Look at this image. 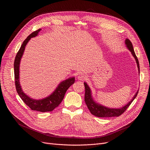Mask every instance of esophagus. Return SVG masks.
Returning a JSON list of instances; mask_svg holds the SVG:
<instances>
[{"label":"esophagus","instance_id":"obj_1","mask_svg":"<svg viewBox=\"0 0 150 150\" xmlns=\"http://www.w3.org/2000/svg\"><path fill=\"white\" fill-rule=\"evenodd\" d=\"M77 78H78V79L79 80V81H85V79H87V76L85 75H84V74H80V75L78 76Z\"/></svg>","mask_w":150,"mask_h":150}]
</instances>
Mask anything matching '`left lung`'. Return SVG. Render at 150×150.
Returning <instances> with one entry per match:
<instances>
[{"instance_id": "1", "label": "left lung", "mask_w": 150, "mask_h": 150, "mask_svg": "<svg viewBox=\"0 0 150 150\" xmlns=\"http://www.w3.org/2000/svg\"><path fill=\"white\" fill-rule=\"evenodd\" d=\"M126 46L127 49L129 50L133 57L135 58L137 67L138 69V72L139 73V62L138 59L135 53L134 47L132 46V44L131 41L129 40L126 38L125 41ZM84 85H85V102L86 103L87 108L90 111L91 113L97 117H118L120 115H121L127 109L128 107L129 106V105L131 104V103L134 101V100L135 98L137 97L138 91L135 94L134 96L132 98V100L128 102L125 105L121 107L120 108H108L105 105H103L97 102H96L93 96H92V93L91 90L90 88V87L87 85L86 82H84Z\"/></svg>"}]
</instances>
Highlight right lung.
I'll return each instance as SVG.
<instances>
[{"label": "right lung", "mask_w": 150, "mask_h": 150, "mask_svg": "<svg viewBox=\"0 0 150 150\" xmlns=\"http://www.w3.org/2000/svg\"><path fill=\"white\" fill-rule=\"evenodd\" d=\"M41 29H39L29 35L24 41L18 52L17 53L14 61V74L16 91L23 101L32 110L40 112H52L60 104L64 96L70 86L75 82V77H70L60 82L54 91L46 98L42 99H34L27 95L23 90L19 82V65L21 58H22L26 45L33 37L38 35Z\"/></svg>", "instance_id": "obj_1"}]
</instances>
